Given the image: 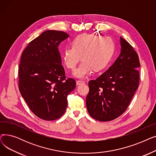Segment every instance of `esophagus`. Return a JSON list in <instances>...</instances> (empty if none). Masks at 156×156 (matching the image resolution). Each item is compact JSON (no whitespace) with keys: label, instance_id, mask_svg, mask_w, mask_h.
<instances>
[{"label":"esophagus","instance_id":"1","mask_svg":"<svg viewBox=\"0 0 156 156\" xmlns=\"http://www.w3.org/2000/svg\"><path fill=\"white\" fill-rule=\"evenodd\" d=\"M76 83L77 85H80L81 84H84L85 83V82H84L83 81H81V80H77Z\"/></svg>","mask_w":156,"mask_h":156}]
</instances>
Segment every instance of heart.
Segmentation results:
<instances>
[{"label": "heart", "mask_w": 156, "mask_h": 156, "mask_svg": "<svg viewBox=\"0 0 156 156\" xmlns=\"http://www.w3.org/2000/svg\"><path fill=\"white\" fill-rule=\"evenodd\" d=\"M115 51V44L109 37L83 34L73 40L72 47L63 51L62 58L66 66L74 70L79 61L82 62L74 72V75L83 78L92 71L105 69L110 62Z\"/></svg>", "instance_id": "1"}]
</instances>
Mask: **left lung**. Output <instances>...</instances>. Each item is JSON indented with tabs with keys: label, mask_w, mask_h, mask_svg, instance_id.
Returning <instances> with one entry per match:
<instances>
[{
	"label": "left lung",
	"mask_w": 156,
	"mask_h": 156,
	"mask_svg": "<svg viewBox=\"0 0 156 156\" xmlns=\"http://www.w3.org/2000/svg\"><path fill=\"white\" fill-rule=\"evenodd\" d=\"M120 42L121 53L115 62L96 80L88 82L87 108L91 117L100 121H109L120 116L138 87V55L121 37Z\"/></svg>",
	"instance_id": "8db88e82"
}]
</instances>
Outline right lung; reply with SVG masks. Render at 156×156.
<instances>
[{"instance_id":"right-lung-1","label":"right lung","mask_w":156,"mask_h":156,"mask_svg":"<svg viewBox=\"0 0 156 156\" xmlns=\"http://www.w3.org/2000/svg\"><path fill=\"white\" fill-rule=\"evenodd\" d=\"M69 37L61 31L47 30L29 43L19 66V90L30 110L40 119L52 121L64 114L68 95L76 81L65 76L58 46Z\"/></svg>"}]
</instances>
